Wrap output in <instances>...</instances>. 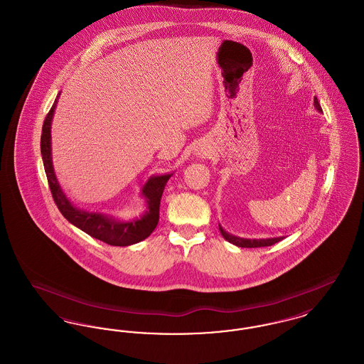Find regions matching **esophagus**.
Masks as SVG:
<instances>
[{
    "label": "esophagus",
    "mask_w": 364,
    "mask_h": 364,
    "mask_svg": "<svg viewBox=\"0 0 364 364\" xmlns=\"http://www.w3.org/2000/svg\"><path fill=\"white\" fill-rule=\"evenodd\" d=\"M199 154H200V156H202V154H206V153H199Z\"/></svg>",
    "instance_id": "1"
}]
</instances>
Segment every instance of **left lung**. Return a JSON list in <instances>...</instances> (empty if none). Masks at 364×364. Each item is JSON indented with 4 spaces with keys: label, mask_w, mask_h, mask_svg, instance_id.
Returning a JSON list of instances; mask_svg holds the SVG:
<instances>
[{
    "label": "left lung",
    "mask_w": 364,
    "mask_h": 364,
    "mask_svg": "<svg viewBox=\"0 0 364 364\" xmlns=\"http://www.w3.org/2000/svg\"><path fill=\"white\" fill-rule=\"evenodd\" d=\"M314 105H315V107L319 110V112H322V107H321V105L318 102V98L315 97L314 98ZM220 232H221V235L224 236V239L228 240L229 242H232V244H235V245H237V247H242V248H257V247H269V245H273V244H276V242H279V240H282L284 237H274V239H259V240H250V239H242V237H236V236H232V235H229V233H226L225 230L220 226Z\"/></svg>",
    "instance_id": "obj_1"
}]
</instances>
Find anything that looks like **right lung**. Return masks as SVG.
Segmentation results:
<instances>
[{
    "label": "right lung",
    "instance_id": "add662e5",
    "mask_svg": "<svg viewBox=\"0 0 364 364\" xmlns=\"http://www.w3.org/2000/svg\"><path fill=\"white\" fill-rule=\"evenodd\" d=\"M57 98L50 107L49 113L45 117L43 127H42V135H41V153H42L43 166H45L49 187L52 191L54 203L57 205L61 214L70 221V224L77 226L79 229L86 232L87 235H90L91 237L98 239L109 245L125 247V245H131V244L144 240L146 237H149L153 233V230L156 229V224H158L161 196H162L164 188L172 174L156 176V177H151L146 183V186L143 187V195L147 200L149 210L139 220H132L129 223L117 221L105 214L87 213V211L75 208L68 200V198L65 196V193L60 188V184H58L54 171H53L50 125H52L53 113L55 109Z\"/></svg>",
    "mask_w": 364,
    "mask_h": 364
}]
</instances>
